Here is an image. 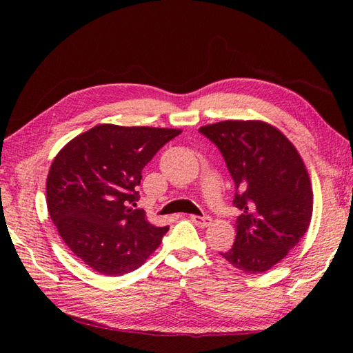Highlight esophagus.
<instances>
[{
	"label": "esophagus",
	"instance_id": "34e87169",
	"mask_svg": "<svg viewBox=\"0 0 353 353\" xmlns=\"http://www.w3.org/2000/svg\"><path fill=\"white\" fill-rule=\"evenodd\" d=\"M191 221L199 228H208L211 226V216H199V215H191Z\"/></svg>",
	"mask_w": 353,
	"mask_h": 353
}]
</instances>
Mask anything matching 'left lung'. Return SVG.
Listing matches in <instances>:
<instances>
[{
    "mask_svg": "<svg viewBox=\"0 0 353 353\" xmlns=\"http://www.w3.org/2000/svg\"><path fill=\"white\" fill-rule=\"evenodd\" d=\"M220 148L235 182V243L220 253L244 273H264L297 245L310 228L312 186L302 156L274 125L228 119L200 127Z\"/></svg>",
    "mask_w": 353,
    "mask_h": 353,
    "instance_id": "8db88e82",
    "label": "left lung"
}]
</instances>
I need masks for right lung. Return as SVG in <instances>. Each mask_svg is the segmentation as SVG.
<instances>
[{
  "label": "right lung",
  "instance_id": "right-lung-1",
  "mask_svg": "<svg viewBox=\"0 0 353 353\" xmlns=\"http://www.w3.org/2000/svg\"><path fill=\"white\" fill-rule=\"evenodd\" d=\"M181 129L100 124L71 139L52 161L47 208L65 244L95 272L139 268L170 226L134 209L142 168Z\"/></svg>",
  "mask_w": 353,
  "mask_h": 353
}]
</instances>
